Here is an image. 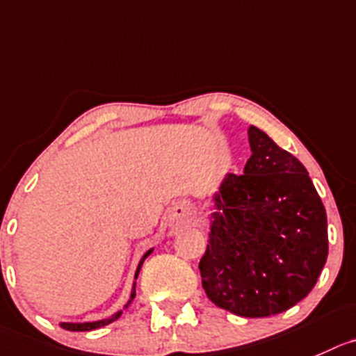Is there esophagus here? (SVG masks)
Segmentation results:
<instances>
[{"label":"esophagus","mask_w":356,"mask_h":356,"mask_svg":"<svg viewBox=\"0 0 356 356\" xmlns=\"http://www.w3.org/2000/svg\"><path fill=\"white\" fill-rule=\"evenodd\" d=\"M191 215H192V209H191V204H187V202H180V204H176L175 208H172V216H175V220H178L180 223H185L191 220Z\"/></svg>","instance_id":"esophagus-1"}]
</instances>
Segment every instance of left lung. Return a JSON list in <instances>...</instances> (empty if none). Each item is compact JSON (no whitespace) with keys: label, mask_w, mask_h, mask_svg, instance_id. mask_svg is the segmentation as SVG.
<instances>
[{"label":"left lung","mask_w":356,"mask_h":356,"mask_svg":"<svg viewBox=\"0 0 356 356\" xmlns=\"http://www.w3.org/2000/svg\"><path fill=\"white\" fill-rule=\"evenodd\" d=\"M243 175L213 195L209 241L199 262L213 304L238 316L283 313L316 285L327 262L323 202L299 159L250 125Z\"/></svg>","instance_id":"obj_1"}]
</instances>
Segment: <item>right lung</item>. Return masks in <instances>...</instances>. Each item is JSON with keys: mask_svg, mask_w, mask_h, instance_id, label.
I'll return each mask as SVG.
<instances>
[{"mask_svg": "<svg viewBox=\"0 0 356 356\" xmlns=\"http://www.w3.org/2000/svg\"><path fill=\"white\" fill-rule=\"evenodd\" d=\"M152 252H154V248L148 250V252L145 253V255H143V259L140 260V264H138V269H136V274H134V277H138V274H140V269H141V266H143L145 259H147V257L150 255ZM134 296H136V283H134V285H133V293H131L129 302L125 304L124 309H125V307H129V304L133 302ZM120 314H122V309H120V311H117V313H115V314H111L110 318H104V320H97V321H86V323H66V321H63V323H60V327L66 328V330H73V332H89V330H96V328H101V327H104V325L111 323V321L118 320V318H120Z\"/></svg>", "mask_w": 356, "mask_h": 356, "instance_id": "right-lung-1", "label": "right lung"}]
</instances>
